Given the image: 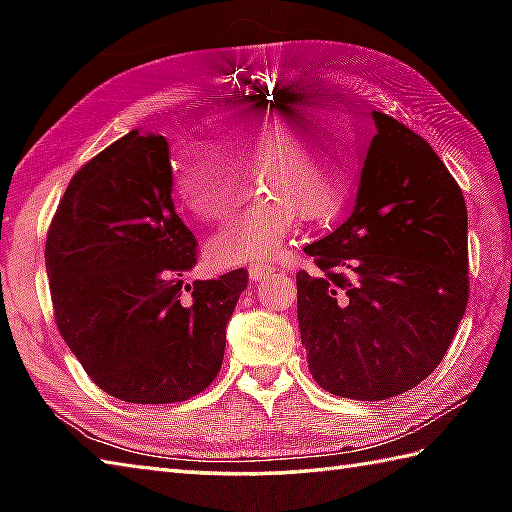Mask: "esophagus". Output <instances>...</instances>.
<instances>
[{"instance_id":"obj_1","label":"esophagus","mask_w":512,"mask_h":512,"mask_svg":"<svg viewBox=\"0 0 512 512\" xmlns=\"http://www.w3.org/2000/svg\"><path fill=\"white\" fill-rule=\"evenodd\" d=\"M248 273H250V280H253V282H262V280H266L268 275L275 273V268L262 266V264H253V266L248 268Z\"/></svg>"}]
</instances>
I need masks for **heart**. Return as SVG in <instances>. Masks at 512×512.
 Listing matches in <instances>:
<instances>
[{"mask_svg":"<svg viewBox=\"0 0 512 512\" xmlns=\"http://www.w3.org/2000/svg\"><path fill=\"white\" fill-rule=\"evenodd\" d=\"M307 103L250 112L223 126L219 149L178 158L176 185L189 210L225 223L248 194L238 173H255L259 198L219 244L223 262L271 259L291 235L296 216L334 223L357 194L363 169L359 133L341 115L318 117Z\"/></svg>","mask_w":512,"mask_h":512,"instance_id":"obj_1","label":"heart"}]
</instances>
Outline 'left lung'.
Listing matches in <instances>:
<instances>
[{
    "instance_id": "8db88e82",
    "label": "left lung",
    "mask_w": 512,
    "mask_h": 512,
    "mask_svg": "<svg viewBox=\"0 0 512 512\" xmlns=\"http://www.w3.org/2000/svg\"><path fill=\"white\" fill-rule=\"evenodd\" d=\"M372 119L354 210L305 246L316 268L296 275L311 377L361 402L427 379L470 298L461 187L418 133L384 112Z\"/></svg>"
}]
</instances>
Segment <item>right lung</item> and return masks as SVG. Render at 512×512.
<instances>
[{"mask_svg": "<svg viewBox=\"0 0 512 512\" xmlns=\"http://www.w3.org/2000/svg\"><path fill=\"white\" fill-rule=\"evenodd\" d=\"M169 144L131 131L74 173L45 246L58 332L101 391L131 404L203 393L248 271L185 284L194 232L171 198Z\"/></svg>", "mask_w": 512, "mask_h": 512, "instance_id": "1", "label": "right lung"}]
</instances>
